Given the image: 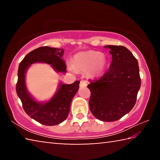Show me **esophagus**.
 Returning a JSON list of instances; mask_svg holds the SVG:
<instances>
[{"label":"esophagus","instance_id":"obj_1","mask_svg":"<svg viewBox=\"0 0 160 160\" xmlns=\"http://www.w3.org/2000/svg\"><path fill=\"white\" fill-rule=\"evenodd\" d=\"M88 85V82H87L86 80H81L80 81V87H86Z\"/></svg>","mask_w":160,"mask_h":160}]
</instances>
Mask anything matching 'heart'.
Instances as JSON below:
<instances>
[{"instance_id":"obj_1","label":"heart","mask_w":160,"mask_h":160,"mask_svg":"<svg viewBox=\"0 0 160 160\" xmlns=\"http://www.w3.org/2000/svg\"><path fill=\"white\" fill-rule=\"evenodd\" d=\"M107 65L104 53L96 51H87L77 53L72 58L70 70L75 71L89 70L92 77H99L103 74Z\"/></svg>"}]
</instances>
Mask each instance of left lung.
Instances as JSON below:
<instances>
[{"label": "left lung", "mask_w": 160, "mask_h": 160, "mask_svg": "<svg viewBox=\"0 0 160 160\" xmlns=\"http://www.w3.org/2000/svg\"><path fill=\"white\" fill-rule=\"evenodd\" d=\"M112 54L109 69L100 79L90 81V109L100 121L112 122L128 113L136 102L141 80L137 59L123 46H104Z\"/></svg>", "instance_id": "left-lung-1"}]
</instances>
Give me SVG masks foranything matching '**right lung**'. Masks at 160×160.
<instances>
[{"label": "right lung", "instance_id": "add662e5", "mask_svg": "<svg viewBox=\"0 0 160 160\" xmlns=\"http://www.w3.org/2000/svg\"><path fill=\"white\" fill-rule=\"evenodd\" d=\"M63 52V48L39 47L26 55L19 65L16 85L18 96L27 114L45 126H55L66 120L72 99L79 89L80 81L77 80L70 85L59 82L57 91L48 101L38 102L27 89L26 72L32 64L42 63L51 65L56 72H66V63L62 58Z\"/></svg>", "mask_w": 160, "mask_h": 160}]
</instances>
